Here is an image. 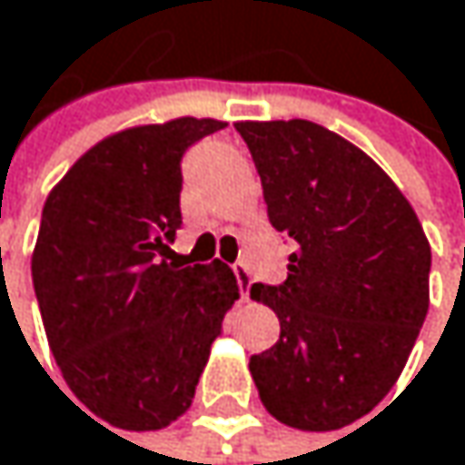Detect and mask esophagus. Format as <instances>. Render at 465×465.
<instances>
[{"mask_svg": "<svg viewBox=\"0 0 465 465\" xmlns=\"http://www.w3.org/2000/svg\"><path fill=\"white\" fill-rule=\"evenodd\" d=\"M235 271V279H238V287H241V298L249 301V287H252V273H249V265L246 262H235L232 265Z\"/></svg>", "mask_w": 465, "mask_h": 465, "instance_id": "1", "label": "esophagus"}]
</instances>
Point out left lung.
<instances>
[{"label":"left lung","instance_id":"left-lung-1","mask_svg":"<svg viewBox=\"0 0 465 465\" xmlns=\"http://www.w3.org/2000/svg\"><path fill=\"white\" fill-rule=\"evenodd\" d=\"M271 224L295 241L287 282L254 284L282 336L252 357L262 406L298 430H339L398 381L425 322L430 243L392 178L306 121H238Z\"/></svg>","mask_w":465,"mask_h":465}]
</instances>
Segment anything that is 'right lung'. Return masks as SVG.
<instances>
[{"label": "right lung", "instance_id": "obj_1", "mask_svg": "<svg viewBox=\"0 0 465 465\" xmlns=\"http://www.w3.org/2000/svg\"><path fill=\"white\" fill-rule=\"evenodd\" d=\"M224 124L181 116L114 132L43 208L32 282L48 344L73 395L124 430L167 428L192 406L241 298L224 262L178 265L167 249L181 227V156Z\"/></svg>", "mask_w": 465, "mask_h": 465}]
</instances>
